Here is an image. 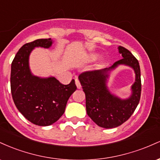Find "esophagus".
Listing matches in <instances>:
<instances>
[{
    "label": "esophagus",
    "mask_w": 160,
    "mask_h": 160,
    "mask_svg": "<svg viewBox=\"0 0 160 160\" xmlns=\"http://www.w3.org/2000/svg\"><path fill=\"white\" fill-rule=\"evenodd\" d=\"M75 83H76V86L77 87H78V89H80V88H81V84H80V82L79 81L78 79H76V80H75Z\"/></svg>",
    "instance_id": "esophagus-1"
}]
</instances>
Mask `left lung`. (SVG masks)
<instances>
[{
  "label": "left lung",
  "instance_id": "1",
  "mask_svg": "<svg viewBox=\"0 0 160 160\" xmlns=\"http://www.w3.org/2000/svg\"><path fill=\"white\" fill-rule=\"evenodd\" d=\"M122 58L109 68L85 71L79 75V80L86 95V108L88 116L98 125L105 128H115L129 119L136 109L141 98V70L138 61L130 51L118 47ZM120 64L133 68L136 81L132 86L129 98L121 99L111 94L107 86L109 73Z\"/></svg>",
  "mask_w": 160,
  "mask_h": 160
}]
</instances>
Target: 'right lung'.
Masks as SVG:
<instances>
[{
    "instance_id": "1",
    "label": "right lung",
    "mask_w": 160,
    "mask_h": 160,
    "mask_svg": "<svg viewBox=\"0 0 160 160\" xmlns=\"http://www.w3.org/2000/svg\"><path fill=\"white\" fill-rule=\"evenodd\" d=\"M51 38L23 45L11 65L10 87L15 105L28 120L40 126H50L62 117L68 100L77 89L74 80L64 85L53 77L34 76L29 68V56L35 47L49 48Z\"/></svg>"
}]
</instances>
